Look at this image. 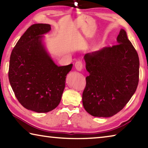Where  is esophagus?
<instances>
[{"label":"esophagus","instance_id":"esophagus-1","mask_svg":"<svg viewBox=\"0 0 148 148\" xmlns=\"http://www.w3.org/2000/svg\"><path fill=\"white\" fill-rule=\"evenodd\" d=\"M75 68L77 71H82V68H83V64H82V61H78L75 63Z\"/></svg>","mask_w":148,"mask_h":148}]
</instances>
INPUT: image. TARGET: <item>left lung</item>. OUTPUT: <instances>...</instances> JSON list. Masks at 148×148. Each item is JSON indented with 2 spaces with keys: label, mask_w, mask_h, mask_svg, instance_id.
Returning a JSON list of instances; mask_svg holds the SVG:
<instances>
[{
  "label": "left lung",
  "mask_w": 148,
  "mask_h": 148,
  "mask_svg": "<svg viewBox=\"0 0 148 148\" xmlns=\"http://www.w3.org/2000/svg\"><path fill=\"white\" fill-rule=\"evenodd\" d=\"M117 42L84 57L89 76L86 78L82 102L92 116L109 117L118 113L138 84V56L124 29L120 31Z\"/></svg>",
  "instance_id": "left-lung-1"
}]
</instances>
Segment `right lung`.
I'll return each mask as SVG.
<instances>
[{"instance_id":"add662e5","label":"right lung","mask_w":148,"mask_h":148,"mask_svg":"<svg viewBox=\"0 0 148 148\" xmlns=\"http://www.w3.org/2000/svg\"><path fill=\"white\" fill-rule=\"evenodd\" d=\"M49 24H34L25 32L12 50L8 77L19 103L27 110L46 113L58 106L72 64L59 66L44 44Z\"/></svg>"}]
</instances>
